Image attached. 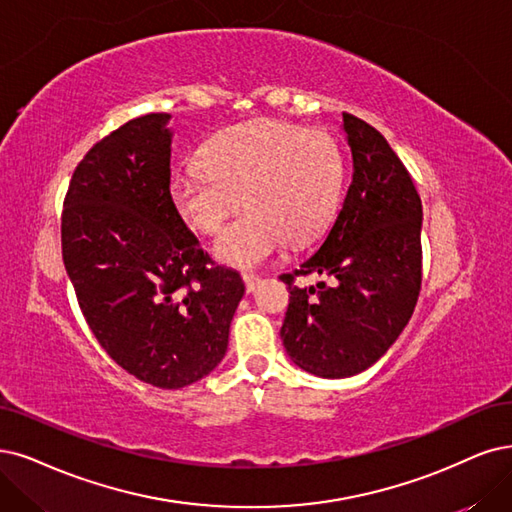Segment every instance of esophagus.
<instances>
[{
	"instance_id": "1",
	"label": "esophagus",
	"mask_w": 512,
	"mask_h": 512,
	"mask_svg": "<svg viewBox=\"0 0 512 512\" xmlns=\"http://www.w3.org/2000/svg\"><path fill=\"white\" fill-rule=\"evenodd\" d=\"M242 280H244V287H246V293H253L257 282H259V276L257 274H242Z\"/></svg>"
}]
</instances>
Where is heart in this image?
I'll return each instance as SVG.
<instances>
[{
    "mask_svg": "<svg viewBox=\"0 0 512 512\" xmlns=\"http://www.w3.org/2000/svg\"><path fill=\"white\" fill-rule=\"evenodd\" d=\"M344 189V156L325 130L257 118L225 128L202 147V162L173 170L168 194L183 223L217 234L242 204L249 211L221 232L215 257L255 268L327 230Z\"/></svg>",
    "mask_w": 512,
    "mask_h": 512,
    "instance_id": "heart-1",
    "label": "heart"
}]
</instances>
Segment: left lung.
<instances>
[{
    "instance_id": "left-lung-1",
    "label": "left lung",
    "mask_w": 512,
    "mask_h": 512,
    "mask_svg": "<svg viewBox=\"0 0 512 512\" xmlns=\"http://www.w3.org/2000/svg\"><path fill=\"white\" fill-rule=\"evenodd\" d=\"M352 183L320 249L282 274L289 308L280 337L304 371L350 377L388 352L413 314L422 287V200L409 170L365 120L344 113ZM336 282L301 290L297 275ZM317 297L314 298L313 295Z\"/></svg>"
}]
</instances>
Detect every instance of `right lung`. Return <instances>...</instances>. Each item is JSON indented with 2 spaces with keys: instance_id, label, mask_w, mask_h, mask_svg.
Listing matches in <instances>:
<instances>
[{
  "instance_id": "add662e5",
  "label": "right lung",
  "mask_w": 512,
  "mask_h": 512,
  "mask_svg": "<svg viewBox=\"0 0 512 512\" xmlns=\"http://www.w3.org/2000/svg\"><path fill=\"white\" fill-rule=\"evenodd\" d=\"M168 120L147 113L92 145L73 170L61 242L103 350L137 380L179 390L221 363L244 282L213 266L170 200Z\"/></svg>"
}]
</instances>
